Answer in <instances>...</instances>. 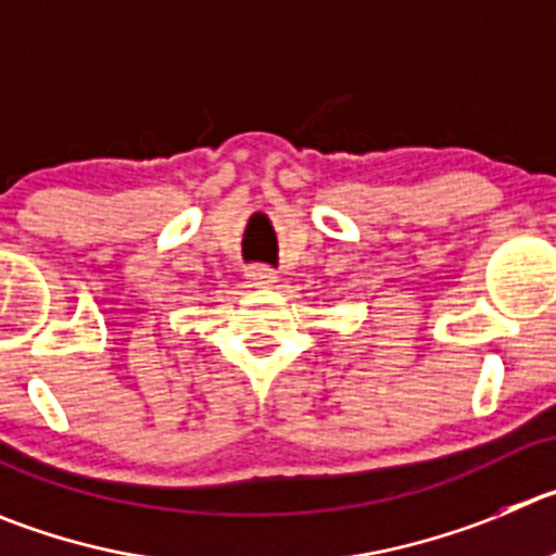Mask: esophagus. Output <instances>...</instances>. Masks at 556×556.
Here are the masks:
<instances>
[{
	"label": "esophagus",
	"mask_w": 556,
	"mask_h": 556,
	"mask_svg": "<svg viewBox=\"0 0 556 556\" xmlns=\"http://www.w3.org/2000/svg\"><path fill=\"white\" fill-rule=\"evenodd\" d=\"M247 279L252 288H274L279 282V274L268 266H252L247 271Z\"/></svg>",
	"instance_id": "34e87169"
}]
</instances>
